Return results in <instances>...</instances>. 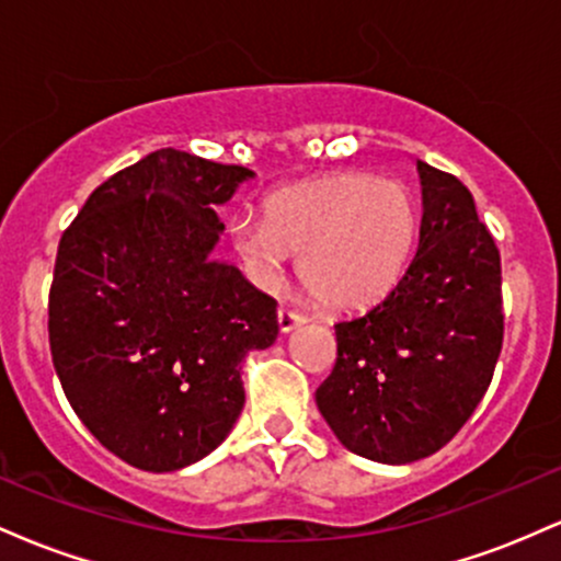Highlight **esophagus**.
Returning a JSON list of instances; mask_svg holds the SVG:
<instances>
[{"mask_svg":"<svg viewBox=\"0 0 561 561\" xmlns=\"http://www.w3.org/2000/svg\"><path fill=\"white\" fill-rule=\"evenodd\" d=\"M276 321H279V330L282 332H293L298 330L300 324H306V317L298 311H289V308H279V313H276Z\"/></svg>","mask_w":561,"mask_h":561,"instance_id":"esophagus-1","label":"esophagus"}]
</instances>
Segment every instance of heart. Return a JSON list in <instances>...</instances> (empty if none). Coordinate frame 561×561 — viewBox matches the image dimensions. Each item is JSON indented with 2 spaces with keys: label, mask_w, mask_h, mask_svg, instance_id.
Segmentation results:
<instances>
[{
  "label": "heart",
  "mask_w": 561,
  "mask_h": 561,
  "mask_svg": "<svg viewBox=\"0 0 561 561\" xmlns=\"http://www.w3.org/2000/svg\"><path fill=\"white\" fill-rule=\"evenodd\" d=\"M416 229V203L403 184L337 173L274 192L263 221L231 224V244L259 287L279 289L289 255H300V282L321 306L364 311L401 279Z\"/></svg>",
  "instance_id": "heart-1"
}]
</instances>
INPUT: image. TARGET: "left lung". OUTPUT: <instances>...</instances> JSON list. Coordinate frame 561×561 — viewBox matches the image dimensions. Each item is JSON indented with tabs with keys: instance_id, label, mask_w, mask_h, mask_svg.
Segmentation results:
<instances>
[{
	"instance_id": "obj_1",
	"label": "left lung",
	"mask_w": 561,
	"mask_h": 561,
	"mask_svg": "<svg viewBox=\"0 0 561 561\" xmlns=\"http://www.w3.org/2000/svg\"><path fill=\"white\" fill-rule=\"evenodd\" d=\"M422 224L398 285L334 324L317 405L340 443L379 465L433 456L465 427L504 343L501 255L469 190L416 160Z\"/></svg>"
}]
</instances>
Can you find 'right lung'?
Here are the masks:
<instances>
[{"instance_id":"right-lung-1","label":"right lung","mask_w":561,"mask_h":561,"mask_svg":"<svg viewBox=\"0 0 561 561\" xmlns=\"http://www.w3.org/2000/svg\"><path fill=\"white\" fill-rule=\"evenodd\" d=\"M242 165L150 152L100 184L57 248L49 347L66 398L111 454L176 472L227 440L242 364L274 345L276 300L214 259Z\"/></svg>"}]
</instances>
